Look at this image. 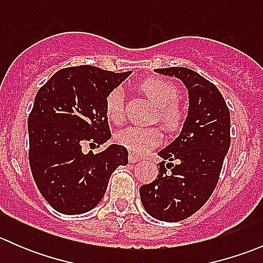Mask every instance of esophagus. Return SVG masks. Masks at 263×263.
<instances>
[{"mask_svg": "<svg viewBox=\"0 0 263 263\" xmlns=\"http://www.w3.org/2000/svg\"><path fill=\"white\" fill-rule=\"evenodd\" d=\"M128 160H129V163H137V161H140V160H141V159H140L139 156L135 155V154H129Z\"/></svg>", "mask_w": 263, "mask_h": 263, "instance_id": "obj_1", "label": "esophagus"}]
</instances>
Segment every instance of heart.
Listing matches in <instances>:
<instances>
[{"instance_id": "heart-1", "label": "heart", "mask_w": 263, "mask_h": 263, "mask_svg": "<svg viewBox=\"0 0 263 263\" xmlns=\"http://www.w3.org/2000/svg\"><path fill=\"white\" fill-rule=\"evenodd\" d=\"M140 89L159 107L158 118L166 131L176 132L181 129L184 121V110L178 103L179 90L176 85L165 79L148 78L140 84ZM104 113L110 123L121 124L123 122L124 95L122 89L117 87L109 91L105 98ZM161 137V131L156 127L129 126L116 134L117 142L137 155H142L158 146Z\"/></svg>"}]
</instances>
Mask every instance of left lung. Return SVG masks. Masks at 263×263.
I'll return each mask as SVG.
<instances>
[{
    "label": "left lung",
    "mask_w": 263,
    "mask_h": 263,
    "mask_svg": "<svg viewBox=\"0 0 263 263\" xmlns=\"http://www.w3.org/2000/svg\"><path fill=\"white\" fill-rule=\"evenodd\" d=\"M155 71L183 81L190 107L181 135L159 153L164 161L158 178L141 185L140 196L148 215L176 222L200 210L213 195L230 146V113L219 89L196 71Z\"/></svg>",
    "instance_id": "obj_1"
}]
</instances>
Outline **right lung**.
<instances>
[{
  "label": "right lung",
  "instance_id": "1",
  "mask_svg": "<svg viewBox=\"0 0 263 263\" xmlns=\"http://www.w3.org/2000/svg\"><path fill=\"white\" fill-rule=\"evenodd\" d=\"M131 71L115 73L95 66L57 71L36 92L28 118L29 164L39 192L58 213L84 214L107 191L110 174L128 163V151L110 145L82 153L110 139L105 98Z\"/></svg>",
  "mask_w": 263,
  "mask_h": 263
}]
</instances>
